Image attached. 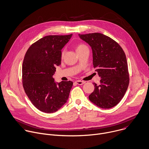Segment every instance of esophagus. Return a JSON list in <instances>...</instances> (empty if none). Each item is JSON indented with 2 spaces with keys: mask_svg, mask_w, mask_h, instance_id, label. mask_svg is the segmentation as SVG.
Masks as SVG:
<instances>
[{
  "mask_svg": "<svg viewBox=\"0 0 149 149\" xmlns=\"http://www.w3.org/2000/svg\"><path fill=\"white\" fill-rule=\"evenodd\" d=\"M75 82L77 84L79 85H82V84H84L85 83V81H80V80H77V81H76Z\"/></svg>",
  "mask_w": 149,
  "mask_h": 149,
  "instance_id": "1",
  "label": "esophagus"
}]
</instances>
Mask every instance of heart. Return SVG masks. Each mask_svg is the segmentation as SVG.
I'll return each instance as SVG.
<instances>
[{"label": "heart", "mask_w": 149, "mask_h": 149, "mask_svg": "<svg viewBox=\"0 0 149 149\" xmlns=\"http://www.w3.org/2000/svg\"><path fill=\"white\" fill-rule=\"evenodd\" d=\"M85 48H88V47H87L85 44H82V43L79 44H78V45L76 46V50H77V52H80V51L82 50V49H85ZM64 54V50H63L62 52H61V57H63Z\"/></svg>", "instance_id": "b5f03b06"}]
</instances>
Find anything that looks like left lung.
Returning <instances> with one entry per match:
<instances>
[{"instance_id":"obj_1","label":"left lung","mask_w":149,"mask_h":149,"mask_svg":"<svg viewBox=\"0 0 149 149\" xmlns=\"http://www.w3.org/2000/svg\"><path fill=\"white\" fill-rule=\"evenodd\" d=\"M88 43L93 53V67L101 79L94 84L89 100L103 109L114 107L122 100L129 84L126 57L120 45L111 37L99 33L79 34Z\"/></svg>"}]
</instances>
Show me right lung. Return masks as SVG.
<instances>
[{
    "instance_id": "right-lung-1",
    "label": "right lung",
    "mask_w": 149,
    "mask_h": 149,
    "mask_svg": "<svg viewBox=\"0 0 149 149\" xmlns=\"http://www.w3.org/2000/svg\"><path fill=\"white\" fill-rule=\"evenodd\" d=\"M72 35L45 36L32 44L24 56L23 86L33 105L42 112H55L68 100L73 82L61 81L57 85L53 75L61 64V49Z\"/></svg>"
}]
</instances>
